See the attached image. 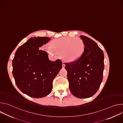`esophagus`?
I'll use <instances>...</instances> for the list:
<instances>
[{"mask_svg":"<svg viewBox=\"0 0 123 123\" xmlns=\"http://www.w3.org/2000/svg\"><path fill=\"white\" fill-rule=\"evenodd\" d=\"M65 64H64V62H63V64H62V67H63V68H64V67H65Z\"/></svg>","mask_w":123,"mask_h":123,"instance_id":"34e87169","label":"esophagus"}]
</instances>
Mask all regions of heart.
Here are the masks:
<instances>
[{
  "instance_id": "obj_1",
  "label": "heart",
  "mask_w": 123,
  "mask_h": 123,
  "mask_svg": "<svg viewBox=\"0 0 123 123\" xmlns=\"http://www.w3.org/2000/svg\"><path fill=\"white\" fill-rule=\"evenodd\" d=\"M47 50L51 55L60 54L62 58L67 61L74 62L83 55L85 45L80 38L64 37L52 40Z\"/></svg>"
}]
</instances>
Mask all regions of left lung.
<instances>
[{
	"label": "left lung",
	"mask_w": 123,
	"mask_h": 123,
	"mask_svg": "<svg viewBox=\"0 0 123 123\" xmlns=\"http://www.w3.org/2000/svg\"><path fill=\"white\" fill-rule=\"evenodd\" d=\"M85 49L83 55L74 62L65 63L69 90L74 96L87 98L98 90L102 82L104 55L96 43L80 36Z\"/></svg>",
	"instance_id": "1"
}]
</instances>
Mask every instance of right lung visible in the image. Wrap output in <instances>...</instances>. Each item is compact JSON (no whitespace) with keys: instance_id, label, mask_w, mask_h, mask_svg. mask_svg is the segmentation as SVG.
Listing matches in <instances>:
<instances>
[{"instance_id":"right-lung-1","label":"right lung","mask_w":123,"mask_h":123,"mask_svg":"<svg viewBox=\"0 0 123 123\" xmlns=\"http://www.w3.org/2000/svg\"><path fill=\"white\" fill-rule=\"evenodd\" d=\"M48 37L30 38L20 46L12 60V74L15 84L24 93L42 98L51 92L52 81L62 68L60 59L50 61L39 47L48 43Z\"/></svg>"}]
</instances>
